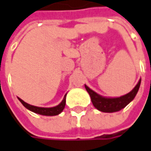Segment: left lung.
Listing matches in <instances>:
<instances>
[{
    "instance_id": "8db88e82",
    "label": "left lung",
    "mask_w": 151,
    "mask_h": 151,
    "mask_svg": "<svg viewBox=\"0 0 151 151\" xmlns=\"http://www.w3.org/2000/svg\"><path fill=\"white\" fill-rule=\"evenodd\" d=\"M140 83H141V79L139 78L138 83L131 91L120 97L102 96L91 89L88 86H87L86 84H84V86H85L86 90L91 98V101L93 106L95 107L98 110L104 112V113H114V112L121 110L132 101L137 94L138 90L140 86Z\"/></svg>"
}]
</instances>
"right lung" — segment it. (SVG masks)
Segmentation results:
<instances>
[{"label":"right lung","instance_id":"obj_1","mask_svg":"<svg viewBox=\"0 0 151 151\" xmlns=\"http://www.w3.org/2000/svg\"><path fill=\"white\" fill-rule=\"evenodd\" d=\"M66 96H67V93L64 95L63 99L62 100V102L60 103L58 105L51 107V108H44V107H37L31 105V104H29L23 101L22 99H20L18 97H17V99H19V101L23 104V106L30 111L41 114V115H45V116H54V115H58V114H61L62 111L63 110L66 104Z\"/></svg>","mask_w":151,"mask_h":151}]
</instances>
